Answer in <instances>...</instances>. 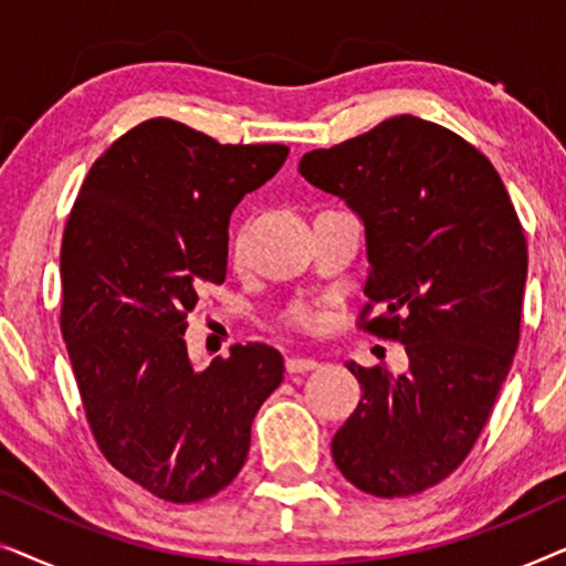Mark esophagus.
Listing matches in <instances>:
<instances>
[{
	"label": "esophagus",
	"mask_w": 566,
	"mask_h": 566,
	"mask_svg": "<svg viewBox=\"0 0 566 566\" xmlns=\"http://www.w3.org/2000/svg\"><path fill=\"white\" fill-rule=\"evenodd\" d=\"M314 368H319V360L304 358V355H291V358H285V370H289V374H306V370Z\"/></svg>",
	"instance_id": "esophagus-1"
}]
</instances>
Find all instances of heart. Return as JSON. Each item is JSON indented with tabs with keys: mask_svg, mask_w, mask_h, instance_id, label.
<instances>
[{
	"mask_svg": "<svg viewBox=\"0 0 566 566\" xmlns=\"http://www.w3.org/2000/svg\"><path fill=\"white\" fill-rule=\"evenodd\" d=\"M234 252H237V244H234ZM289 322L293 324V327H301V329H308V327H314V322H316V316L308 312L306 306H293L291 312H289Z\"/></svg>",
	"mask_w": 566,
	"mask_h": 566,
	"instance_id": "1",
	"label": "heart"
}]
</instances>
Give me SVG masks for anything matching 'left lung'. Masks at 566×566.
<instances>
[{
  "instance_id": "left-lung-1",
  "label": "left lung",
  "mask_w": 566,
  "mask_h": 566,
  "mask_svg": "<svg viewBox=\"0 0 566 566\" xmlns=\"http://www.w3.org/2000/svg\"><path fill=\"white\" fill-rule=\"evenodd\" d=\"M298 172L363 219L358 327L409 358L405 376L347 363L363 397L332 459L358 490L409 497L461 467L513 366L528 275L521 219L476 146L415 115L308 151Z\"/></svg>"
}]
</instances>
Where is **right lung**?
Instances as JSON below:
<instances>
[{
    "label": "right lung",
    "instance_id": "obj_1",
    "mask_svg": "<svg viewBox=\"0 0 566 566\" xmlns=\"http://www.w3.org/2000/svg\"><path fill=\"white\" fill-rule=\"evenodd\" d=\"M289 157L172 118L126 130L84 177L61 239V335L95 443L154 497L190 505L234 482L283 355L262 343L190 366L185 329L223 283L229 216Z\"/></svg>",
    "mask_w": 566,
    "mask_h": 566
}]
</instances>
